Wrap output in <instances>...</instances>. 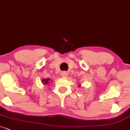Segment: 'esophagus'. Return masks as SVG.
<instances>
[{
  "label": "esophagus",
  "instance_id": "34e87169",
  "mask_svg": "<svg viewBox=\"0 0 130 130\" xmlns=\"http://www.w3.org/2000/svg\"><path fill=\"white\" fill-rule=\"evenodd\" d=\"M61 75H62V77H67V76H68V73L65 71L62 72L61 73Z\"/></svg>",
  "mask_w": 130,
  "mask_h": 130
}]
</instances>
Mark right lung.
<instances>
[{
    "label": "right lung",
    "mask_w": 130,
    "mask_h": 130,
    "mask_svg": "<svg viewBox=\"0 0 130 130\" xmlns=\"http://www.w3.org/2000/svg\"><path fill=\"white\" fill-rule=\"evenodd\" d=\"M50 82V79L49 78H46V79H42V83H43V84H49Z\"/></svg>",
    "instance_id": "obj_1"
}]
</instances>
